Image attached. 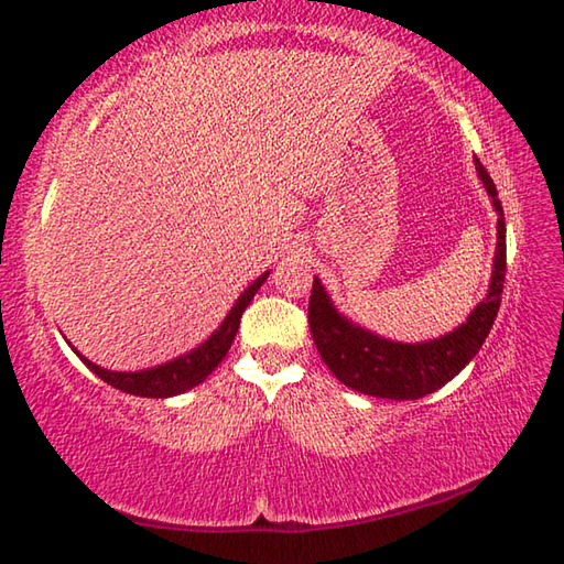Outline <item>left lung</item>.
<instances>
[{
    "label": "left lung",
    "instance_id": "left-lung-1",
    "mask_svg": "<svg viewBox=\"0 0 564 564\" xmlns=\"http://www.w3.org/2000/svg\"><path fill=\"white\" fill-rule=\"evenodd\" d=\"M476 172L484 182L486 194L498 213V243L492 256V272L488 294L469 313L466 323L429 341L386 339L361 327L337 311L318 278H313L308 301V325L315 347L325 366L347 388L382 400H421V397L441 390L469 364L490 333L500 308L505 286V215L498 198V188L478 160Z\"/></svg>",
    "mask_w": 564,
    "mask_h": 564
}]
</instances>
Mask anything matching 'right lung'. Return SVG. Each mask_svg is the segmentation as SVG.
<instances>
[{"label": "right lung", "mask_w": 564, "mask_h": 564, "mask_svg": "<svg viewBox=\"0 0 564 564\" xmlns=\"http://www.w3.org/2000/svg\"><path fill=\"white\" fill-rule=\"evenodd\" d=\"M268 274H270V270L260 274L258 280H253L249 284V290H243V294L237 299V304L229 308L225 321L219 323V327L208 339L200 341V345L191 351L176 356V359H172V361H164L160 366L143 368V370H107L98 364H93L90 359H86L84 354H78L72 345L68 347H72L78 359L84 361L100 380H105L107 386H112L127 394H135V397L167 400V397L182 394L191 388L200 386V382L208 378L219 364H223V359L231 347V341H235V337L239 333V323H241V315H243L246 306L251 304V299L256 296L260 286H263Z\"/></svg>", "instance_id": "add662e5"}]
</instances>
